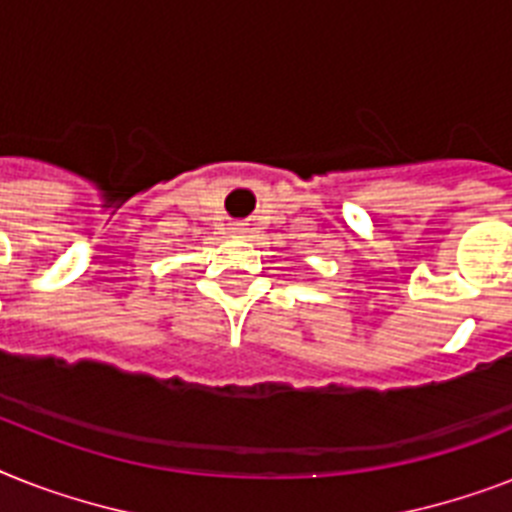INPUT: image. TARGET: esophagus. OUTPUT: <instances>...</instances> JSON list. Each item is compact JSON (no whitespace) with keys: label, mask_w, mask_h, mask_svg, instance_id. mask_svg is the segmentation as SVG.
Masks as SVG:
<instances>
[{"label":"esophagus","mask_w":512,"mask_h":512,"mask_svg":"<svg viewBox=\"0 0 512 512\" xmlns=\"http://www.w3.org/2000/svg\"><path fill=\"white\" fill-rule=\"evenodd\" d=\"M236 231H239V228H236Z\"/></svg>","instance_id":"34e87169"}]
</instances>
